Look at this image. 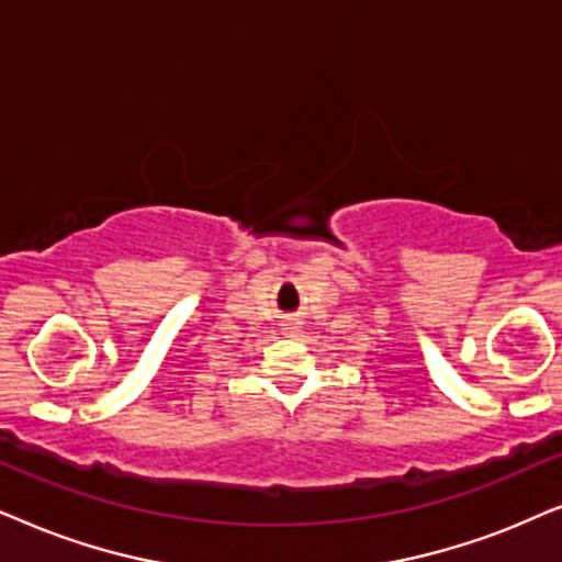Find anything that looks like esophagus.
Instances as JSON below:
<instances>
[{"instance_id": "34e87169", "label": "esophagus", "mask_w": 562, "mask_h": 562, "mask_svg": "<svg viewBox=\"0 0 562 562\" xmlns=\"http://www.w3.org/2000/svg\"><path fill=\"white\" fill-rule=\"evenodd\" d=\"M297 328H301V326H297V321H288V324H285V334L293 336V334H297Z\"/></svg>"}]
</instances>
